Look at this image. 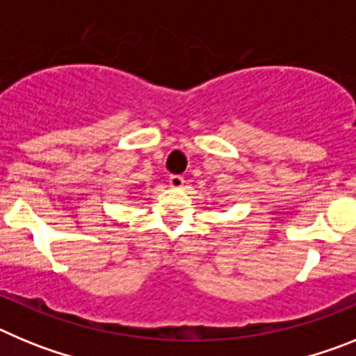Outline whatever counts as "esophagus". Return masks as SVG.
I'll use <instances>...</instances> for the list:
<instances>
[{"label": "esophagus", "mask_w": 356, "mask_h": 356, "mask_svg": "<svg viewBox=\"0 0 356 356\" xmlns=\"http://www.w3.org/2000/svg\"><path fill=\"white\" fill-rule=\"evenodd\" d=\"M184 184H185L184 176H180V175L169 176V185H171L172 188H181V187H184Z\"/></svg>", "instance_id": "obj_1"}]
</instances>
